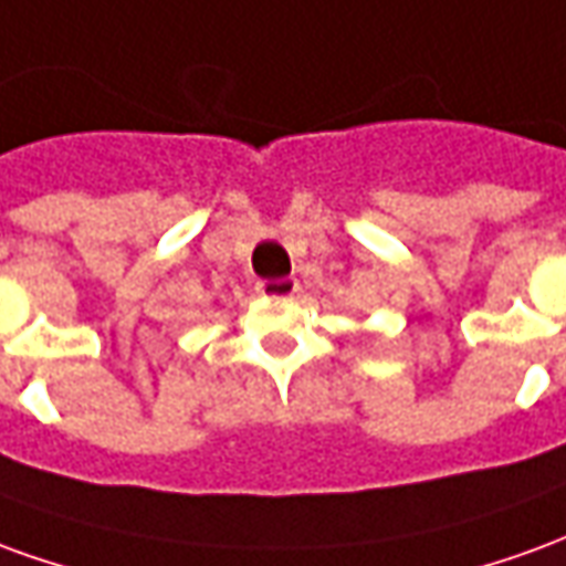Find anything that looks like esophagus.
<instances>
[{
  "instance_id": "esophagus-1",
  "label": "esophagus",
  "mask_w": 566,
  "mask_h": 566,
  "mask_svg": "<svg viewBox=\"0 0 566 566\" xmlns=\"http://www.w3.org/2000/svg\"><path fill=\"white\" fill-rule=\"evenodd\" d=\"M298 292V283L292 276H280V280H262L259 283V295L264 298H290Z\"/></svg>"
}]
</instances>
